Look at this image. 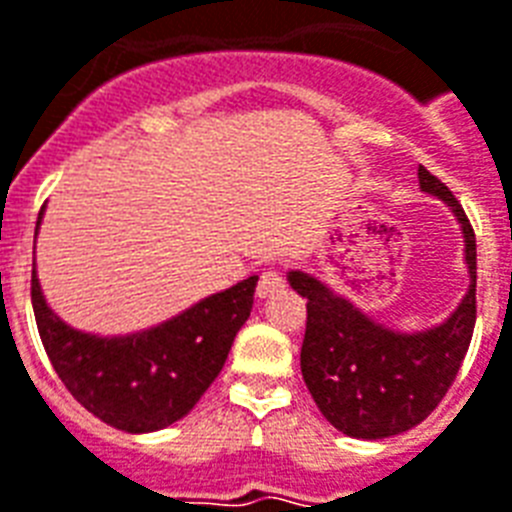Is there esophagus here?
<instances>
[{"label": "esophagus", "instance_id": "obj_1", "mask_svg": "<svg viewBox=\"0 0 512 512\" xmlns=\"http://www.w3.org/2000/svg\"><path fill=\"white\" fill-rule=\"evenodd\" d=\"M284 290V276L276 268H268V271H263V276H260V282H257V295L260 298H271V295H276V292Z\"/></svg>", "mask_w": 512, "mask_h": 512}]
</instances>
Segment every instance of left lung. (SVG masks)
<instances>
[{"mask_svg":"<svg viewBox=\"0 0 512 512\" xmlns=\"http://www.w3.org/2000/svg\"><path fill=\"white\" fill-rule=\"evenodd\" d=\"M419 185L451 206L464 233L470 290L443 325L424 333H395L314 276L287 273L308 311L300 346L303 381L322 416L349 438H392L421 424L446 397L470 349L478 279L473 225L454 193L424 166H419Z\"/></svg>","mask_w":512,"mask_h":512,"instance_id":"left-lung-1","label":"left lung"}]
</instances>
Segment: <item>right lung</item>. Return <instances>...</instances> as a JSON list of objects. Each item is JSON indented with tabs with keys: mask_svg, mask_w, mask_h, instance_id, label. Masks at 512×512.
<instances>
[{
	"mask_svg": "<svg viewBox=\"0 0 512 512\" xmlns=\"http://www.w3.org/2000/svg\"><path fill=\"white\" fill-rule=\"evenodd\" d=\"M45 209V206H42ZM42 222L39 212L37 228ZM257 276L134 335L80 333L50 311L31 268V306L50 365L85 411L123 432H155L193 411L255 303Z\"/></svg>",
	"mask_w": 512,
	"mask_h": 512,
	"instance_id": "right-lung-1",
	"label": "right lung"
}]
</instances>
